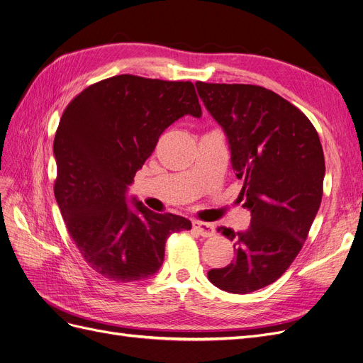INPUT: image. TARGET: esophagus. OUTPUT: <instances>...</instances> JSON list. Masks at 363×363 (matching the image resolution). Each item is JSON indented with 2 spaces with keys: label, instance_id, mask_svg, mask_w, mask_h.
<instances>
[{
  "label": "esophagus",
  "instance_id": "obj_1",
  "mask_svg": "<svg viewBox=\"0 0 363 363\" xmlns=\"http://www.w3.org/2000/svg\"><path fill=\"white\" fill-rule=\"evenodd\" d=\"M194 229L198 232L199 235H202V237H213V235L216 234L214 225L206 223V222L195 220V222H194Z\"/></svg>",
  "mask_w": 363,
  "mask_h": 363
}]
</instances>
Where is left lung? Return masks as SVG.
<instances>
[{
	"instance_id": "1",
	"label": "left lung",
	"mask_w": 363,
	"mask_h": 363,
	"mask_svg": "<svg viewBox=\"0 0 363 363\" xmlns=\"http://www.w3.org/2000/svg\"><path fill=\"white\" fill-rule=\"evenodd\" d=\"M196 89L228 137L242 207L252 213L244 232L217 229L237 256L210 269L208 280L250 294L279 280L307 240L323 195V149L307 116L262 86L196 82Z\"/></svg>"
}]
</instances>
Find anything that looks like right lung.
<instances>
[{
    "mask_svg": "<svg viewBox=\"0 0 363 363\" xmlns=\"http://www.w3.org/2000/svg\"><path fill=\"white\" fill-rule=\"evenodd\" d=\"M186 114H202L191 82L133 74L91 84L62 113L53 141L55 198L86 264L108 280L152 277L167 238L192 228L186 217L126 199L159 137Z\"/></svg>",
    "mask_w": 363,
    "mask_h": 363,
    "instance_id": "obj_1",
    "label": "right lung"
}]
</instances>
